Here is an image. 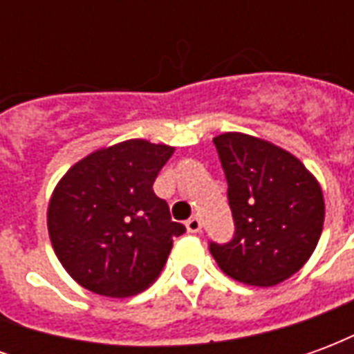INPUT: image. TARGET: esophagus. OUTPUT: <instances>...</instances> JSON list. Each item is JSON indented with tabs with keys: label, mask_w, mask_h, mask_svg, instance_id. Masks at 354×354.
Listing matches in <instances>:
<instances>
[{
	"label": "esophagus",
	"mask_w": 354,
	"mask_h": 354,
	"mask_svg": "<svg viewBox=\"0 0 354 354\" xmlns=\"http://www.w3.org/2000/svg\"><path fill=\"white\" fill-rule=\"evenodd\" d=\"M185 227H187V231H189V233H199L203 225H201V220L197 218V216H192V218L185 222Z\"/></svg>",
	"instance_id": "esophagus-1"
}]
</instances>
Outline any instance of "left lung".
<instances>
[{
    "label": "left lung",
    "instance_id": "1",
    "mask_svg": "<svg viewBox=\"0 0 354 354\" xmlns=\"http://www.w3.org/2000/svg\"><path fill=\"white\" fill-rule=\"evenodd\" d=\"M235 222L230 243H210L223 273L274 286L297 273L317 248L324 199L304 162L282 147L241 132L214 138Z\"/></svg>",
    "mask_w": 354,
    "mask_h": 354
}]
</instances>
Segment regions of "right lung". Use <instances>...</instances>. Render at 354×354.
I'll return each instance as SVG.
<instances>
[{"mask_svg":"<svg viewBox=\"0 0 354 354\" xmlns=\"http://www.w3.org/2000/svg\"><path fill=\"white\" fill-rule=\"evenodd\" d=\"M174 147L127 140L75 162L50 197L55 254L73 281L108 297L134 296L161 274L185 231L153 193Z\"/></svg>","mask_w":354,"mask_h":354,"instance_id":"obj_1","label":"right lung"}]
</instances>
